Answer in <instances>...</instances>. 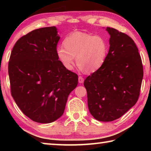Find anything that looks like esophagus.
Instances as JSON below:
<instances>
[{
    "mask_svg": "<svg viewBox=\"0 0 151 151\" xmlns=\"http://www.w3.org/2000/svg\"><path fill=\"white\" fill-rule=\"evenodd\" d=\"M84 82V78L82 76H78V83H83Z\"/></svg>",
    "mask_w": 151,
    "mask_h": 151,
    "instance_id": "1",
    "label": "esophagus"
}]
</instances>
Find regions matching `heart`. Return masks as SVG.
<instances>
[{
  "mask_svg": "<svg viewBox=\"0 0 151 151\" xmlns=\"http://www.w3.org/2000/svg\"><path fill=\"white\" fill-rule=\"evenodd\" d=\"M108 53L106 40L100 35L76 31L64 40L56 49L58 59L67 70H72L76 60L81 69L93 73L101 68Z\"/></svg>",
  "mask_w": 151,
  "mask_h": 151,
  "instance_id": "b5f03b06",
  "label": "heart"
}]
</instances>
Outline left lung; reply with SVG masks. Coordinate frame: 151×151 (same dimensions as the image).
<instances>
[{"instance_id":"8db88e82","label":"left lung","mask_w":151,"mask_h":151,"mask_svg":"<svg viewBox=\"0 0 151 151\" xmlns=\"http://www.w3.org/2000/svg\"><path fill=\"white\" fill-rule=\"evenodd\" d=\"M111 36L110 48L101 68L86 77L91 114L99 121L120 118L139 99L143 67L139 50L129 36L113 28H106Z\"/></svg>"}]
</instances>
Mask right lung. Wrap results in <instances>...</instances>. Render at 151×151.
I'll use <instances>...</instances> for the list:
<instances>
[{"label":"right lung","mask_w":151,"mask_h":151,"mask_svg":"<svg viewBox=\"0 0 151 151\" xmlns=\"http://www.w3.org/2000/svg\"><path fill=\"white\" fill-rule=\"evenodd\" d=\"M55 27L32 30L17 40L9 63L11 95L32 121L50 123L63 115L78 75L64 67L56 49Z\"/></svg>","instance_id":"1"}]
</instances>
